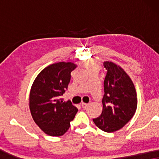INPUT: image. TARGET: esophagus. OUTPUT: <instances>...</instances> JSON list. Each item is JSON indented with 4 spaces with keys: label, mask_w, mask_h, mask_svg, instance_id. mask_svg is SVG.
<instances>
[{
    "label": "esophagus",
    "mask_w": 159,
    "mask_h": 159,
    "mask_svg": "<svg viewBox=\"0 0 159 159\" xmlns=\"http://www.w3.org/2000/svg\"><path fill=\"white\" fill-rule=\"evenodd\" d=\"M88 105H89L88 103H82L81 104V106H82V108H86L88 107Z\"/></svg>",
    "instance_id": "obj_1"
}]
</instances>
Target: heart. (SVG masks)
<instances>
[{"label":"heart","mask_w":159,"mask_h":159,"mask_svg":"<svg viewBox=\"0 0 159 159\" xmlns=\"http://www.w3.org/2000/svg\"><path fill=\"white\" fill-rule=\"evenodd\" d=\"M84 66L86 67V69H88L89 71L93 70V69H98L99 70L100 68H101V66H100L98 63L95 61L85 63V64H84Z\"/></svg>","instance_id":"1"}]
</instances>
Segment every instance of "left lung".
<instances>
[{
	"mask_svg": "<svg viewBox=\"0 0 159 159\" xmlns=\"http://www.w3.org/2000/svg\"><path fill=\"white\" fill-rule=\"evenodd\" d=\"M107 73L104 80L103 111L93 119L95 125L106 132L122 128L136 111V90L133 82L121 67L111 61L103 62Z\"/></svg>",
	"mask_w": 159,
	"mask_h": 159,
	"instance_id": "1",
	"label": "left lung"
}]
</instances>
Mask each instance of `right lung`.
Segmentation results:
<instances>
[{"mask_svg":"<svg viewBox=\"0 0 159 159\" xmlns=\"http://www.w3.org/2000/svg\"><path fill=\"white\" fill-rule=\"evenodd\" d=\"M77 66L71 62L53 64L43 69L32 84L30 95L32 116L51 136L63 135L78 111L70 101L64 102L61 97L68 88L71 72Z\"/></svg>","mask_w":159,"mask_h":159,"instance_id":"obj_1","label":"right lung"}]
</instances>
